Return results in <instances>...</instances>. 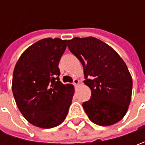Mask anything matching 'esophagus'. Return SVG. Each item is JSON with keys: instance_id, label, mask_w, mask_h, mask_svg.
Returning <instances> with one entry per match:
<instances>
[{"instance_id": "obj_1", "label": "esophagus", "mask_w": 145, "mask_h": 145, "mask_svg": "<svg viewBox=\"0 0 145 145\" xmlns=\"http://www.w3.org/2000/svg\"><path fill=\"white\" fill-rule=\"evenodd\" d=\"M79 83H80V81L78 79H74V81H73V85L74 86H77Z\"/></svg>"}]
</instances>
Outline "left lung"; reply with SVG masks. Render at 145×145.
Here are the masks:
<instances>
[{"label": "left lung", "instance_id": "1", "mask_svg": "<svg viewBox=\"0 0 145 145\" xmlns=\"http://www.w3.org/2000/svg\"><path fill=\"white\" fill-rule=\"evenodd\" d=\"M68 48L82 64L84 83L91 97L82 106L89 119L100 126L113 125L127 111L132 78L125 62L106 43L94 37L68 40Z\"/></svg>", "mask_w": 145, "mask_h": 145}]
</instances>
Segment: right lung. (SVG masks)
Returning <instances> with one entry per match:
<instances>
[{"label": "right lung", "mask_w": 145, "mask_h": 145, "mask_svg": "<svg viewBox=\"0 0 145 145\" xmlns=\"http://www.w3.org/2000/svg\"><path fill=\"white\" fill-rule=\"evenodd\" d=\"M67 40L46 38L32 44L15 65L12 90L25 120L41 128H52L65 120L74 87L59 81V62Z\"/></svg>", "instance_id": "add662e5"}]
</instances>
